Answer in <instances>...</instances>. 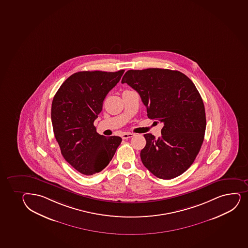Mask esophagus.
I'll return each mask as SVG.
<instances>
[{
    "label": "esophagus",
    "instance_id": "esophagus-1",
    "mask_svg": "<svg viewBox=\"0 0 248 248\" xmlns=\"http://www.w3.org/2000/svg\"><path fill=\"white\" fill-rule=\"evenodd\" d=\"M133 136V133H124L122 134V139H130Z\"/></svg>",
    "mask_w": 248,
    "mask_h": 248
}]
</instances>
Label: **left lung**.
<instances>
[{
  "label": "left lung",
  "instance_id": "left-lung-1",
  "mask_svg": "<svg viewBox=\"0 0 248 248\" xmlns=\"http://www.w3.org/2000/svg\"><path fill=\"white\" fill-rule=\"evenodd\" d=\"M121 83L139 93L149 119L164 124L157 139L144 134V166L159 179L181 175L200 152L206 127L205 107L194 83L179 71L158 68L128 70Z\"/></svg>",
  "mask_w": 248,
  "mask_h": 248
}]
</instances>
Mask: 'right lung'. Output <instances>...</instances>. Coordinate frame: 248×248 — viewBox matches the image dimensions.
Segmentation results:
<instances>
[{"label": "right lung", "mask_w": 248, "mask_h": 248, "mask_svg": "<svg viewBox=\"0 0 248 248\" xmlns=\"http://www.w3.org/2000/svg\"><path fill=\"white\" fill-rule=\"evenodd\" d=\"M124 72L122 69L75 73L54 96L51 122L55 138L64 160L85 175L104 170L122 141L120 137L100 135L93 123L104 99Z\"/></svg>", "instance_id": "right-lung-1"}]
</instances>
